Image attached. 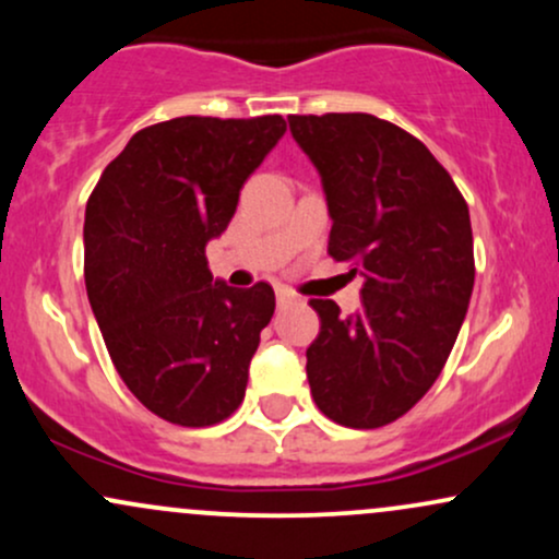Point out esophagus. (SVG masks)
Returning <instances> with one entry per match:
<instances>
[{"label":"esophagus","instance_id":"esophagus-1","mask_svg":"<svg viewBox=\"0 0 559 559\" xmlns=\"http://www.w3.org/2000/svg\"><path fill=\"white\" fill-rule=\"evenodd\" d=\"M275 299H278V305L284 307V305H292L294 301V294L288 292V288H278V292H275Z\"/></svg>","mask_w":559,"mask_h":559}]
</instances>
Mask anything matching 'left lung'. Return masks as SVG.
<instances>
[{
	"label": "left lung",
	"instance_id": "left-lung-1",
	"mask_svg": "<svg viewBox=\"0 0 559 559\" xmlns=\"http://www.w3.org/2000/svg\"><path fill=\"white\" fill-rule=\"evenodd\" d=\"M288 128L320 173L329 254L362 275L355 316L310 299L312 400L338 426L381 428L433 386L457 342L476 278L471 213L428 146L389 120L288 115Z\"/></svg>",
	"mask_w": 559,
	"mask_h": 559
}]
</instances>
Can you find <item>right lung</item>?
Listing matches in <instances>:
<instances>
[{"mask_svg":"<svg viewBox=\"0 0 559 559\" xmlns=\"http://www.w3.org/2000/svg\"><path fill=\"white\" fill-rule=\"evenodd\" d=\"M284 133L281 115L165 120L133 133L88 197L83 275L102 338L131 394L176 426H215L247 391L275 294L213 281L204 247Z\"/></svg>","mask_w":559,"mask_h":559,"instance_id":"obj_1","label":"right lung"}]
</instances>
